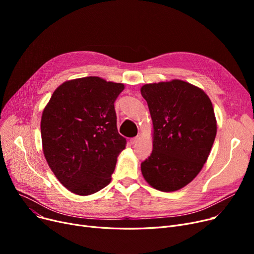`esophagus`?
<instances>
[{
    "instance_id": "obj_1",
    "label": "esophagus",
    "mask_w": 254,
    "mask_h": 254,
    "mask_svg": "<svg viewBox=\"0 0 254 254\" xmlns=\"http://www.w3.org/2000/svg\"><path fill=\"white\" fill-rule=\"evenodd\" d=\"M139 139H140V138H139V136H137V137L131 138L129 141H130V143H131V144H136V143L139 141Z\"/></svg>"
}]
</instances>
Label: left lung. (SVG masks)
Returning a JSON list of instances; mask_svg holds the SVG:
<instances>
[{"mask_svg":"<svg viewBox=\"0 0 254 254\" xmlns=\"http://www.w3.org/2000/svg\"><path fill=\"white\" fill-rule=\"evenodd\" d=\"M153 124V150L141 164L143 177L153 189L175 191L202 170L214 143L217 125L209 97L182 80L145 84Z\"/></svg>","mask_w":254,"mask_h":254,"instance_id":"obj_1","label":"left lung"}]
</instances>
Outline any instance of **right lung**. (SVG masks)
<instances>
[{"instance_id": "add662e5", "label": "right lung", "mask_w": 254, "mask_h": 254, "mask_svg": "<svg viewBox=\"0 0 254 254\" xmlns=\"http://www.w3.org/2000/svg\"><path fill=\"white\" fill-rule=\"evenodd\" d=\"M125 88L89 76L64 82L43 110V152L51 171L70 191L95 193L111 181L127 140L118 134L114 102Z\"/></svg>"}]
</instances>
